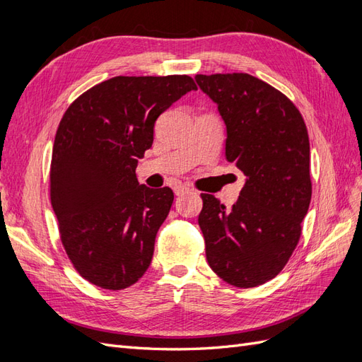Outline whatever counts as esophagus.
<instances>
[{
  "label": "esophagus",
  "instance_id": "obj_1",
  "mask_svg": "<svg viewBox=\"0 0 362 362\" xmlns=\"http://www.w3.org/2000/svg\"><path fill=\"white\" fill-rule=\"evenodd\" d=\"M173 192H175V194H177V196H182L184 193H189L190 189L187 187V185L177 184V185H175V187H173Z\"/></svg>",
  "mask_w": 362,
  "mask_h": 362
}]
</instances>
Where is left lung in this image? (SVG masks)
Instances as JSON below:
<instances>
[{"instance_id": "1", "label": "left lung", "mask_w": 362, "mask_h": 362, "mask_svg": "<svg viewBox=\"0 0 362 362\" xmlns=\"http://www.w3.org/2000/svg\"><path fill=\"white\" fill-rule=\"evenodd\" d=\"M226 127L225 157L246 175L231 210L202 193L208 264L234 287L275 278L299 242L311 202L310 139L288 98L249 74L196 75Z\"/></svg>"}]
</instances>
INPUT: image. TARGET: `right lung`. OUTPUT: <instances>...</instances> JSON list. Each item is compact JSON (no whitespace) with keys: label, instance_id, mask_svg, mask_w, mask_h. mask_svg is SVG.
<instances>
[{"label":"right lung","instance_id":"obj_1","mask_svg":"<svg viewBox=\"0 0 362 362\" xmlns=\"http://www.w3.org/2000/svg\"><path fill=\"white\" fill-rule=\"evenodd\" d=\"M192 90L189 75L115 76L76 98L60 120L51 204L74 267L98 287L127 288L151 264L173 192L139 184L137 161L152 146L157 117Z\"/></svg>","mask_w":362,"mask_h":362}]
</instances>
